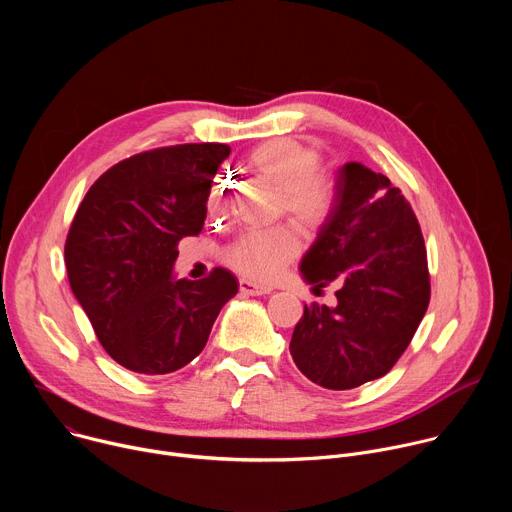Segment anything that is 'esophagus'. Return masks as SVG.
<instances>
[{"mask_svg": "<svg viewBox=\"0 0 512 512\" xmlns=\"http://www.w3.org/2000/svg\"><path fill=\"white\" fill-rule=\"evenodd\" d=\"M239 287H241V294H245V296H267V294H271V287L253 283L249 279H241Z\"/></svg>", "mask_w": 512, "mask_h": 512, "instance_id": "34e87169", "label": "esophagus"}]
</instances>
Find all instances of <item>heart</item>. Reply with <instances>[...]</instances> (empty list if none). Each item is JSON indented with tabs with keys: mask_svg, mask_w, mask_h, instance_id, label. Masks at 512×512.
Listing matches in <instances>:
<instances>
[{
	"mask_svg": "<svg viewBox=\"0 0 512 512\" xmlns=\"http://www.w3.org/2000/svg\"><path fill=\"white\" fill-rule=\"evenodd\" d=\"M251 174L279 192V208L304 231H318L334 208V188L320 174V154L296 139H269L253 148L245 160ZM227 182L214 178L206 208L212 218L225 212ZM298 253V239L287 227L247 231L225 249V263L237 273L255 279H275L285 263Z\"/></svg>",
	"mask_w": 512,
	"mask_h": 512,
	"instance_id": "b5f03b06",
	"label": "heart"
}]
</instances>
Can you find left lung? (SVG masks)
Here are the masks:
<instances>
[{"mask_svg":"<svg viewBox=\"0 0 512 512\" xmlns=\"http://www.w3.org/2000/svg\"><path fill=\"white\" fill-rule=\"evenodd\" d=\"M300 271L316 291L338 283V304L304 306L289 342L296 367L332 391L387 375L429 306L423 235L401 190L358 162L338 168L332 214Z\"/></svg>","mask_w":512,"mask_h":512,"instance_id":"8db88e82","label":"left lung"}]
</instances>
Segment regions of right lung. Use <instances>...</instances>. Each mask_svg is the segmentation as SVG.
<instances>
[{
  "label": "right lung",
  "instance_id": "right-lung-1",
  "mask_svg": "<svg viewBox=\"0 0 512 512\" xmlns=\"http://www.w3.org/2000/svg\"><path fill=\"white\" fill-rule=\"evenodd\" d=\"M225 143H184L109 168L70 225L64 263L70 289L101 346L121 367L168 375L196 358L239 281L223 267L174 277L178 241L196 237Z\"/></svg>",
  "mask_w": 512,
  "mask_h": 512
}]
</instances>
